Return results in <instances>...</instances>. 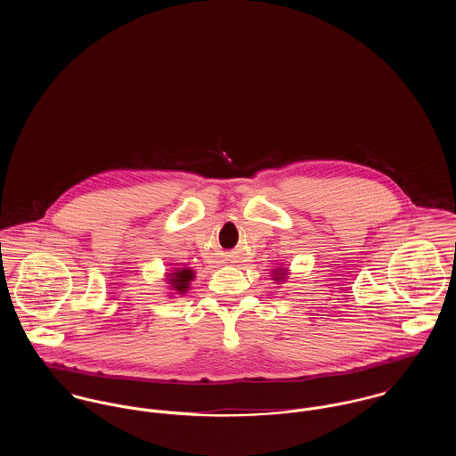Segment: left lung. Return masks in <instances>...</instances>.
I'll use <instances>...</instances> for the list:
<instances>
[{"mask_svg":"<svg viewBox=\"0 0 456 456\" xmlns=\"http://www.w3.org/2000/svg\"><path fill=\"white\" fill-rule=\"evenodd\" d=\"M273 275H275V281H282V279L286 277V273H284L281 268H275V273H273Z\"/></svg>","mask_w":456,"mask_h":456,"instance_id":"1","label":"left lung"}]
</instances>
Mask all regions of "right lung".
I'll return each instance as SVG.
<instances>
[{
  "instance_id": "right-lung-1",
  "label": "right lung",
  "mask_w": 456,
  "mask_h": 456,
  "mask_svg": "<svg viewBox=\"0 0 456 456\" xmlns=\"http://www.w3.org/2000/svg\"><path fill=\"white\" fill-rule=\"evenodd\" d=\"M193 277H195V273L191 268H181V270H175L170 273L168 282L172 284L174 289H177L179 293H184L190 288V282Z\"/></svg>"
}]
</instances>
